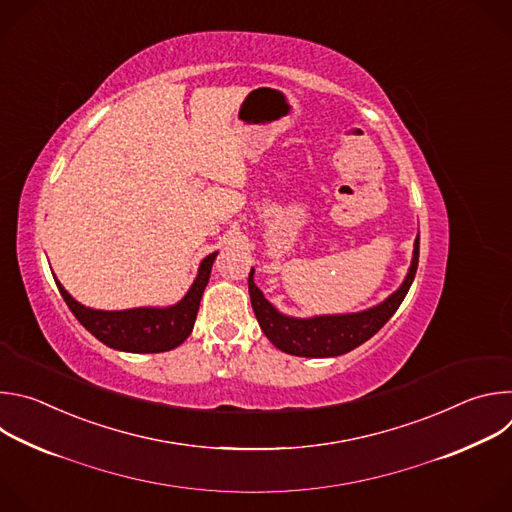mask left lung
Wrapping results in <instances>:
<instances>
[{"mask_svg": "<svg viewBox=\"0 0 512 512\" xmlns=\"http://www.w3.org/2000/svg\"><path fill=\"white\" fill-rule=\"evenodd\" d=\"M417 263H419V235L413 245L411 267L401 287L393 291L385 302L354 314H330V316H314V318H291L281 314L273 304L265 300L263 291L253 281L255 271L251 269L249 273L251 306L263 334L281 352L294 354V356H308V358L340 356L360 346L362 342H367L389 322V318L397 312V308L407 296V291L415 279Z\"/></svg>", "mask_w": 512, "mask_h": 512, "instance_id": "8db88e82", "label": "left lung"}]
</instances>
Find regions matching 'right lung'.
<instances>
[{"mask_svg": "<svg viewBox=\"0 0 512 512\" xmlns=\"http://www.w3.org/2000/svg\"><path fill=\"white\" fill-rule=\"evenodd\" d=\"M216 253L202 259L198 275L188 294L168 308H133V310H93L72 298L58 279V291L75 318L103 344L123 352H166L180 346L192 332L202 291L208 283Z\"/></svg>", "mask_w": 512, "mask_h": 512, "instance_id": "obj_1", "label": "right lung"}]
</instances>
